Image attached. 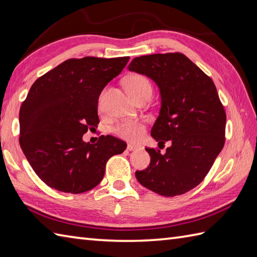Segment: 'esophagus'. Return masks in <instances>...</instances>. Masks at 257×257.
<instances>
[{
  "label": "esophagus",
  "instance_id": "1",
  "mask_svg": "<svg viewBox=\"0 0 257 257\" xmlns=\"http://www.w3.org/2000/svg\"><path fill=\"white\" fill-rule=\"evenodd\" d=\"M136 149H140V147L139 146H136V145H132V144H129L127 146V150L128 151H134Z\"/></svg>",
  "mask_w": 257,
  "mask_h": 257
}]
</instances>
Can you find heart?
I'll use <instances>...</instances> for the list:
<instances>
[{
    "instance_id": "b5f03b06",
    "label": "heart",
    "mask_w": 257,
    "mask_h": 257,
    "mask_svg": "<svg viewBox=\"0 0 257 257\" xmlns=\"http://www.w3.org/2000/svg\"><path fill=\"white\" fill-rule=\"evenodd\" d=\"M124 85L136 100L140 97L152 95V85L145 75L134 74L129 76L125 78ZM112 130L120 138L136 143L143 138L146 133V125L139 119H125L118 122Z\"/></svg>"
}]
</instances>
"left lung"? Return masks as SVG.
Listing matches in <instances>:
<instances>
[{"instance_id":"1","label":"left lung","mask_w":257,"mask_h":257,"mask_svg":"<svg viewBox=\"0 0 257 257\" xmlns=\"http://www.w3.org/2000/svg\"><path fill=\"white\" fill-rule=\"evenodd\" d=\"M128 68L159 87L161 109L151 136L159 144H172L165 155L146 148L150 165L136 171V178L160 195H181L202 182L225 143L226 113L216 87L178 52L136 57Z\"/></svg>"}]
</instances>
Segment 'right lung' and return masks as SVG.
I'll return each instance as SVG.
<instances>
[{"mask_svg":"<svg viewBox=\"0 0 257 257\" xmlns=\"http://www.w3.org/2000/svg\"><path fill=\"white\" fill-rule=\"evenodd\" d=\"M129 57L70 58L32 85L20 109V145L43 182L78 194L99 184L106 163L127 144L100 136L95 145L83 135L97 127L98 98Z\"/></svg>","mask_w":257,"mask_h":257,"instance_id":"1","label":"right lung"}]
</instances>
